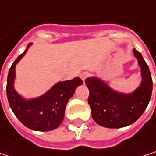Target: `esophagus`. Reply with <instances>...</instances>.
Wrapping results in <instances>:
<instances>
[{"instance_id": "1", "label": "esophagus", "mask_w": 156, "mask_h": 156, "mask_svg": "<svg viewBox=\"0 0 156 156\" xmlns=\"http://www.w3.org/2000/svg\"><path fill=\"white\" fill-rule=\"evenodd\" d=\"M89 76V73L88 72H83V73H81L80 74V77H81V80H83V82H85V80H86V79Z\"/></svg>"}]
</instances>
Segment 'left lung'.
Wrapping results in <instances>:
<instances>
[{"label":"left lung","instance_id":"8db88e82","mask_svg":"<svg viewBox=\"0 0 156 156\" xmlns=\"http://www.w3.org/2000/svg\"><path fill=\"white\" fill-rule=\"evenodd\" d=\"M133 55L141 67L142 82L132 93L116 91L99 77H88L89 104L93 120L106 128H122L135 122L145 111L152 95L153 80L147 64L136 49Z\"/></svg>","mask_w":156,"mask_h":156}]
</instances>
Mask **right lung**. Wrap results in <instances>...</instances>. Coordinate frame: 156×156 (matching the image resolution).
<instances>
[{
    "mask_svg": "<svg viewBox=\"0 0 156 156\" xmlns=\"http://www.w3.org/2000/svg\"><path fill=\"white\" fill-rule=\"evenodd\" d=\"M12 63L7 77L6 93L12 111L18 120L27 128L47 132L56 129L63 122L67 101L74 95L76 89L82 85L80 77L57 82L44 95L34 99H24L14 90L15 66L26 54L29 46Z\"/></svg>",
    "mask_w": 156,
    "mask_h": 156,
    "instance_id": "obj_1",
    "label": "right lung"
}]
</instances>
